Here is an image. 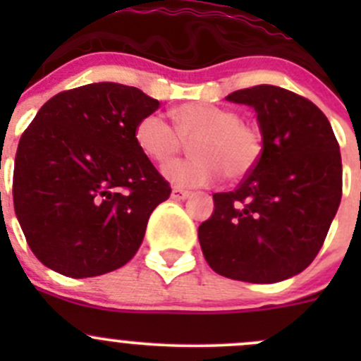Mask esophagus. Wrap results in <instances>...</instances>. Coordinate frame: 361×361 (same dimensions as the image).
Returning <instances> with one entry per match:
<instances>
[{
    "mask_svg": "<svg viewBox=\"0 0 361 361\" xmlns=\"http://www.w3.org/2000/svg\"><path fill=\"white\" fill-rule=\"evenodd\" d=\"M171 195H173V199H178V201H183V199H187L188 195H190V192L183 190V188H180V187H174L173 190H171Z\"/></svg>",
    "mask_w": 361,
    "mask_h": 361,
    "instance_id": "34e87169",
    "label": "esophagus"
}]
</instances>
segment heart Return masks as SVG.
<instances>
[{
	"label": "heart",
	"mask_w": 361,
	"mask_h": 361,
	"mask_svg": "<svg viewBox=\"0 0 361 361\" xmlns=\"http://www.w3.org/2000/svg\"><path fill=\"white\" fill-rule=\"evenodd\" d=\"M174 126L162 115H145L134 127L137 148L152 162L167 164L190 144V159L169 164L164 174L181 187H209L221 178L241 181L264 157V133L241 120L234 108L190 101L173 110Z\"/></svg>",
	"instance_id": "heart-1"
}]
</instances>
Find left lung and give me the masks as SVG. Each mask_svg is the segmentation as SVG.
Listing matches in <instances>:
<instances>
[{
  "mask_svg": "<svg viewBox=\"0 0 361 361\" xmlns=\"http://www.w3.org/2000/svg\"><path fill=\"white\" fill-rule=\"evenodd\" d=\"M257 111L264 157L234 192L214 194L199 227L214 272L246 283H278L304 271L329 234L342 197L338 143L325 113L276 85L228 94Z\"/></svg>",
  "mask_w": 361,
  "mask_h": 361,
  "instance_id": "obj_1",
  "label": "left lung"
}]
</instances>
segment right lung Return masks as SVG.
Here are the masks:
<instances>
[{"label": "right lung", "instance_id": "right-lung-1", "mask_svg": "<svg viewBox=\"0 0 361 361\" xmlns=\"http://www.w3.org/2000/svg\"><path fill=\"white\" fill-rule=\"evenodd\" d=\"M136 87L101 82L50 97L20 136L13 207L39 262L69 278L126 265L169 181L134 141L159 108Z\"/></svg>", "mask_w": 361, "mask_h": 361}]
</instances>
